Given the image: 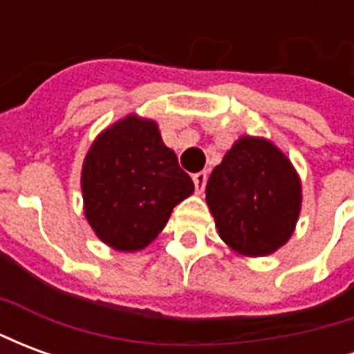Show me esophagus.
Here are the masks:
<instances>
[{"instance_id":"esophagus-1","label":"esophagus","mask_w":354,"mask_h":354,"mask_svg":"<svg viewBox=\"0 0 354 354\" xmlns=\"http://www.w3.org/2000/svg\"><path fill=\"white\" fill-rule=\"evenodd\" d=\"M193 184H195V192L203 193L205 185H207V172H197L193 174Z\"/></svg>"}]
</instances>
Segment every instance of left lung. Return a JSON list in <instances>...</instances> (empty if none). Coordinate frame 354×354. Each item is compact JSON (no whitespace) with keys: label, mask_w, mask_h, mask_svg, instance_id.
<instances>
[{"label":"left lung","mask_w":354,"mask_h":354,"mask_svg":"<svg viewBox=\"0 0 354 354\" xmlns=\"http://www.w3.org/2000/svg\"><path fill=\"white\" fill-rule=\"evenodd\" d=\"M207 205L225 245L243 256H267L294 233L301 182L274 144L243 136L208 178Z\"/></svg>","instance_id":"obj_1"}]
</instances>
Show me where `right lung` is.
Returning a JSON list of instances; mask_svg holds the SVG:
<instances>
[{
    "label": "right lung",
    "mask_w": 354,
    "mask_h": 354,
    "mask_svg": "<svg viewBox=\"0 0 354 354\" xmlns=\"http://www.w3.org/2000/svg\"><path fill=\"white\" fill-rule=\"evenodd\" d=\"M81 189L85 218L102 243L119 252L146 248L172 208L195 189L151 119L127 115L100 132L88 149Z\"/></svg>",
    "instance_id": "1"
}]
</instances>
